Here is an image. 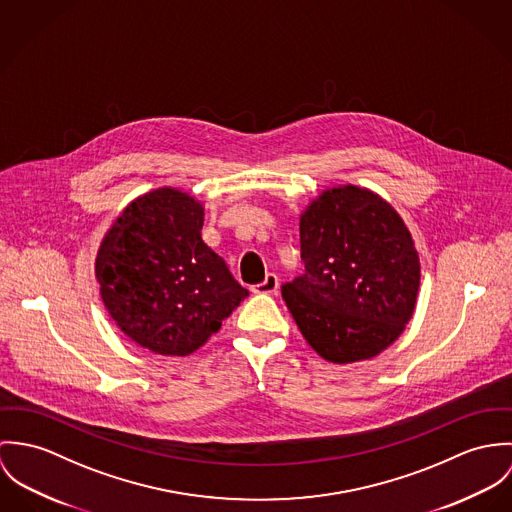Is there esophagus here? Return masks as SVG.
Segmentation results:
<instances>
[{"label": "esophagus", "mask_w": 512, "mask_h": 512, "mask_svg": "<svg viewBox=\"0 0 512 512\" xmlns=\"http://www.w3.org/2000/svg\"><path fill=\"white\" fill-rule=\"evenodd\" d=\"M277 290H279V277L273 275V273H269L263 283L253 286V292H255V294H275Z\"/></svg>", "instance_id": "34e87169"}]
</instances>
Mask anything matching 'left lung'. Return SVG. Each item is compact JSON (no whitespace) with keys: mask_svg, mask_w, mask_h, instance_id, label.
Wrapping results in <instances>:
<instances>
[{"mask_svg":"<svg viewBox=\"0 0 512 512\" xmlns=\"http://www.w3.org/2000/svg\"><path fill=\"white\" fill-rule=\"evenodd\" d=\"M304 275L283 298L310 347L332 363L371 359L414 314L420 259L397 210L353 184L324 190L300 216Z\"/></svg>","mask_w":512,"mask_h":512,"instance_id":"8db88e82","label":"left lung"}]
</instances>
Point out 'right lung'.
I'll use <instances>...</instances> for the list:
<instances>
[{
    "label": "right lung",
    "mask_w": 512,
    "mask_h": 512,
    "mask_svg": "<svg viewBox=\"0 0 512 512\" xmlns=\"http://www.w3.org/2000/svg\"><path fill=\"white\" fill-rule=\"evenodd\" d=\"M202 226V204L165 186L135 198L98 249L104 306L129 340L153 353H194L249 294L202 241Z\"/></svg>",
    "instance_id": "add662e5"
}]
</instances>
